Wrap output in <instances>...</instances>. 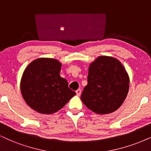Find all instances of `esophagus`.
Instances as JSON below:
<instances>
[{"instance_id":"1","label":"esophagus","mask_w":151,"mask_h":151,"mask_svg":"<svg viewBox=\"0 0 151 151\" xmlns=\"http://www.w3.org/2000/svg\"><path fill=\"white\" fill-rule=\"evenodd\" d=\"M76 94H77V96H80L81 94V90H80V89H78V90L76 91Z\"/></svg>"}]
</instances>
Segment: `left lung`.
Listing matches in <instances>:
<instances>
[{"label": "left lung", "instance_id": "obj_1", "mask_svg": "<svg viewBox=\"0 0 151 151\" xmlns=\"http://www.w3.org/2000/svg\"><path fill=\"white\" fill-rule=\"evenodd\" d=\"M129 78L123 65L117 59L100 56L89 66L87 85L81 100L93 112L108 114L118 109L125 100Z\"/></svg>", "mask_w": 151, "mask_h": 151}]
</instances>
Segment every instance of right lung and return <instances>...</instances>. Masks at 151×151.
<instances>
[{
  "instance_id": "right-lung-1",
  "label": "right lung",
  "mask_w": 151,
  "mask_h": 151,
  "mask_svg": "<svg viewBox=\"0 0 151 151\" xmlns=\"http://www.w3.org/2000/svg\"><path fill=\"white\" fill-rule=\"evenodd\" d=\"M61 63L55 59L38 58L28 65L22 75L20 89L29 107L42 114L62 109L76 92L59 73Z\"/></svg>"
}]
</instances>
